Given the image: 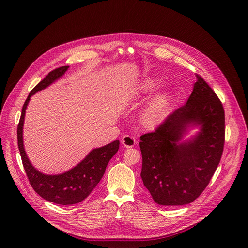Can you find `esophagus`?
<instances>
[{"label":"esophagus","mask_w":248,"mask_h":248,"mask_svg":"<svg viewBox=\"0 0 248 248\" xmlns=\"http://www.w3.org/2000/svg\"><path fill=\"white\" fill-rule=\"evenodd\" d=\"M122 143L124 147L131 148L136 144V138L133 136H124L122 139Z\"/></svg>","instance_id":"1"}]
</instances>
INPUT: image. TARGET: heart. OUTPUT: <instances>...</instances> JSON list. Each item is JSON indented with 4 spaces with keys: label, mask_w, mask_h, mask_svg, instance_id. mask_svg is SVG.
Segmentation results:
<instances>
[{
    "label": "heart",
    "mask_w": 248,
    "mask_h": 248,
    "mask_svg": "<svg viewBox=\"0 0 248 248\" xmlns=\"http://www.w3.org/2000/svg\"><path fill=\"white\" fill-rule=\"evenodd\" d=\"M146 86L147 88H152L153 84L148 82V84H146ZM168 106H169V100L166 95L157 96L144 111V114H143L144 124H154L158 121H160L167 112Z\"/></svg>",
    "instance_id": "b5f03b06"
}]
</instances>
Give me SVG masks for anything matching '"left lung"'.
Wrapping results in <instances>:
<instances>
[{
  "instance_id": "8db88e82",
  "label": "left lung",
  "mask_w": 248,
  "mask_h": 248,
  "mask_svg": "<svg viewBox=\"0 0 248 248\" xmlns=\"http://www.w3.org/2000/svg\"><path fill=\"white\" fill-rule=\"evenodd\" d=\"M186 104L175 109L155 131L140 137V176L160 205H185L205 189L220 161L225 136L222 104L199 75ZM190 126L200 131L180 142Z\"/></svg>"
}]
</instances>
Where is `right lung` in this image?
<instances>
[{
    "label": "right lung",
    "mask_w": 248,
    "mask_h": 248,
    "mask_svg": "<svg viewBox=\"0 0 248 248\" xmlns=\"http://www.w3.org/2000/svg\"><path fill=\"white\" fill-rule=\"evenodd\" d=\"M68 69L69 65H63L49 72L47 76L31 91L23 106L18 130H16L23 166L31 187L44 200L62 205L76 204L86 200L100 183L108 161L117 154L120 147V140H114L105 146L94 148L78 166L62 174H44L31 166L26 155L23 142V125L27 106L32 94L53 84L56 79L60 78L67 72Z\"/></svg>",
    "instance_id": "right-lung-1"
}]
</instances>
